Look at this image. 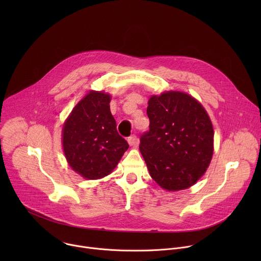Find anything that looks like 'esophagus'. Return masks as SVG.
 <instances>
[{"mask_svg":"<svg viewBox=\"0 0 261 261\" xmlns=\"http://www.w3.org/2000/svg\"><path fill=\"white\" fill-rule=\"evenodd\" d=\"M127 140H128V143L132 146H137V144H138V138L136 137V135L129 136Z\"/></svg>","mask_w":261,"mask_h":261,"instance_id":"1","label":"esophagus"}]
</instances>
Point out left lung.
I'll return each mask as SVG.
<instances>
[{
    "label": "left lung",
    "mask_w": 261,
    "mask_h": 261,
    "mask_svg": "<svg viewBox=\"0 0 261 261\" xmlns=\"http://www.w3.org/2000/svg\"><path fill=\"white\" fill-rule=\"evenodd\" d=\"M150 130L139 150L152 178L167 191L191 187L205 172L214 152V130L202 105L182 92L152 96Z\"/></svg>",
    "instance_id": "left-lung-1"
}]
</instances>
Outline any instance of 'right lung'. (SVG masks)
Masks as SVG:
<instances>
[{
    "mask_svg": "<svg viewBox=\"0 0 261 261\" xmlns=\"http://www.w3.org/2000/svg\"><path fill=\"white\" fill-rule=\"evenodd\" d=\"M110 96L91 91L71 111L63 127V148L70 167L88 179L108 175L129 144L117 130Z\"/></svg>",
    "mask_w": 261,
    "mask_h": 261,
    "instance_id": "obj_1",
    "label": "right lung"
}]
</instances>
